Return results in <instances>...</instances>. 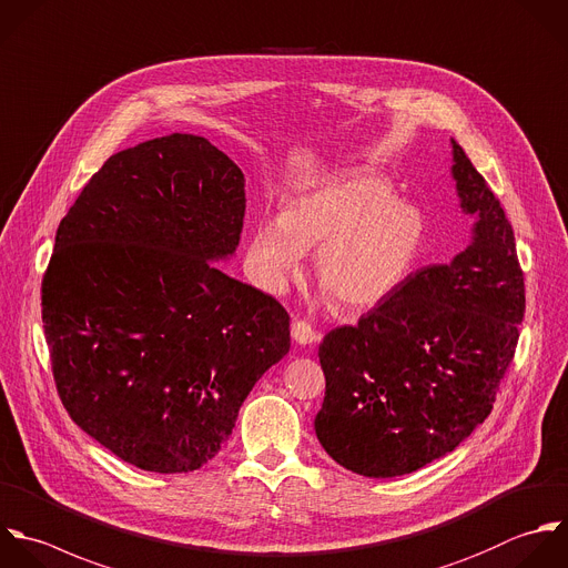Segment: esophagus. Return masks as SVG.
Instances as JSON below:
<instances>
[{"mask_svg":"<svg viewBox=\"0 0 568 568\" xmlns=\"http://www.w3.org/2000/svg\"><path fill=\"white\" fill-rule=\"evenodd\" d=\"M292 338L298 343V345H312L321 338V334L305 321H294L292 323Z\"/></svg>","mask_w":568,"mask_h":568,"instance_id":"obj_1","label":"esophagus"}]
</instances>
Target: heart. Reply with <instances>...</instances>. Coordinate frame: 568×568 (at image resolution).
Listing matches in <instances>:
<instances>
[{
	"label": "heart",
	"instance_id": "heart-1",
	"mask_svg": "<svg viewBox=\"0 0 568 568\" xmlns=\"http://www.w3.org/2000/svg\"><path fill=\"white\" fill-rule=\"evenodd\" d=\"M425 245V214L398 201L387 181L354 174L294 199L281 219L261 221L250 256L261 281L281 290L298 272L303 250H316L321 290L336 307L358 312L396 294Z\"/></svg>",
	"mask_w": 568,
	"mask_h": 568
}]
</instances>
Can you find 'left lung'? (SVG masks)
<instances>
[{"mask_svg": "<svg viewBox=\"0 0 568 568\" xmlns=\"http://www.w3.org/2000/svg\"><path fill=\"white\" fill-rule=\"evenodd\" d=\"M452 143L463 207L478 216L471 245L416 270L318 347L316 436L341 467L367 478L405 476L454 452L491 414L516 356L527 298L514 227Z\"/></svg>", "mask_w": 568, "mask_h": 568, "instance_id": "left-lung-1", "label": "left lung"}]
</instances>
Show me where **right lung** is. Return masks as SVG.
<instances>
[{
    "label": "right lung",
    "instance_id": "add662e5",
    "mask_svg": "<svg viewBox=\"0 0 568 568\" xmlns=\"http://www.w3.org/2000/svg\"><path fill=\"white\" fill-rule=\"evenodd\" d=\"M243 214L239 165L174 132L112 154L57 227L41 281L57 394L143 471L207 465L290 352L285 307L210 261L236 250Z\"/></svg>",
    "mask_w": 568,
    "mask_h": 568
}]
</instances>
